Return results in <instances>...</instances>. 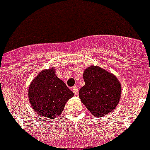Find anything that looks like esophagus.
<instances>
[{
  "instance_id": "esophagus-1",
  "label": "esophagus",
  "mask_w": 150,
  "mask_h": 150,
  "mask_svg": "<svg viewBox=\"0 0 150 150\" xmlns=\"http://www.w3.org/2000/svg\"><path fill=\"white\" fill-rule=\"evenodd\" d=\"M72 91H73V92L75 94V95H78V93H79V89H78V88L76 86L73 87Z\"/></svg>"
}]
</instances>
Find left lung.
<instances>
[{
    "instance_id": "1",
    "label": "left lung",
    "mask_w": 150,
    "mask_h": 150,
    "mask_svg": "<svg viewBox=\"0 0 150 150\" xmlns=\"http://www.w3.org/2000/svg\"><path fill=\"white\" fill-rule=\"evenodd\" d=\"M83 79L85 86L79 89V98L91 114L101 117L116 108L121 97V85L114 75L91 66L85 70Z\"/></svg>"
}]
</instances>
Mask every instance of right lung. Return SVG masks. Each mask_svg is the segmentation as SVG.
I'll return each mask as SVG.
<instances>
[{
	"mask_svg": "<svg viewBox=\"0 0 150 150\" xmlns=\"http://www.w3.org/2000/svg\"><path fill=\"white\" fill-rule=\"evenodd\" d=\"M73 96L74 93L57 77L53 69L41 71L28 89L29 100L33 109L47 118H56L61 115L66 102Z\"/></svg>",
	"mask_w": 150,
	"mask_h": 150,
	"instance_id": "obj_1",
	"label": "right lung"
}]
</instances>
